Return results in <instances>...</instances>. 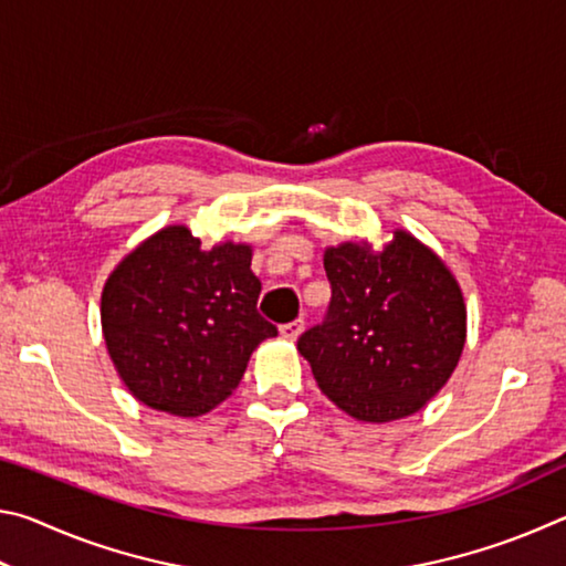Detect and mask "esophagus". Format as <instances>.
<instances>
[{"label": "esophagus", "instance_id": "34e87169", "mask_svg": "<svg viewBox=\"0 0 566 566\" xmlns=\"http://www.w3.org/2000/svg\"><path fill=\"white\" fill-rule=\"evenodd\" d=\"M302 329H304V319H292V322H286L280 327L284 339H296L302 334Z\"/></svg>", "mask_w": 566, "mask_h": 566}]
</instances>
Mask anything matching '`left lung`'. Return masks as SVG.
I'll return each instance as SVG.
<instances>
[{"mask_svg": "<svg viewBox=\"0 0 566 566\" xmlns=\"http://www.w3.org/2000/svg\"><path fill=\"white\" fill-rule=\"evenodd\" d=\"M327 314L296 339L334 405L364 421L415 415L447 385L464 349L467 312L447 266L407 232L371 254H324Z\"/></svg>", "mask_w": 566, "mask_h": 566, "instance_id": "left-lung-1", "label": "left lung"}]
</instances>
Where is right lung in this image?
Segmentation results:
<instances>
[{
    "label": "right lung",
    "mask_w": 566,
    "mask_h": 566,
    "mask_svg": "<svg viewBox=\"0 0 566 566\" xmlns=\"http://www.w3.org/2000/svg\"><path fill=\"white\" fill-rule=\"evenodd\" d=\"M247 244L202 249L187 227L149 237L104 284L102 329L124 385L147 407L199 417L242 379L249 354L276 337L256 312L262 284Z\"/></svg>",
    "instance_id": "add662e5"
}]
</instances>
